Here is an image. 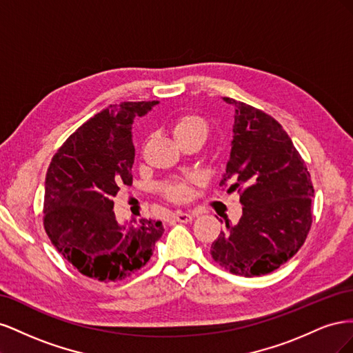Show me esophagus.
Segmentation results:
<instances>
[{
  "label": "esophagus",
  "mask_w": 353,
  "mask_h": 353,
  "mask_svg": "<svg viewBox=\"0 0 353 353\" xmlns=\"http://www.w3.org/2000/svg\"><path fill=\"white\" fill-rule=\"evenodd\" d=\"M193 218H194V213H190V212H176L174 215V219L178 222H190Z\"/></svg>",
  "instance_id": "obj_1"
}]
</instances>
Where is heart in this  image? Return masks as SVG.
Masks as SVG:
<instances>
[{
	"mask_svg": "<svg viewBox=\"0 0 353 353\" xmlns=\"http://www.w3.org/2000/svg\"><path fill=\"white\" fill-rule=\"evenodd\" d=\"M172 132H174L175 140L181 141L191 135L206 137L208 126L197 116H183L174 123ZM163 190H165L166 197L172 201H187L191 197V194H193L191 183L188 179L170 181V183L165 184Z\"/></svg>",
	"mask_w": 353,
	"mask_h": 353,
	"instance_id": "obj_1",
	"label": "heart"
}]
</instances>
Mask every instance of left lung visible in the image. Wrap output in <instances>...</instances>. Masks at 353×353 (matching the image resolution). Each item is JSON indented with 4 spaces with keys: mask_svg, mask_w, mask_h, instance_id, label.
<instances>
[{
    "mask_svg": "<svg viewBox=\"0 0 353 353\" xmlns=\"http://www.w3.org/2000/svg\"><path fill=\"white\" fill-rule=\"evenodd\" d=\"M234 108L230 160L222 184L241 191L243 215L221 231L210 254L231 274L254 276L280 268L302 248L312 223L314 187L290 137L270 114L222 97Z\"/></svg>",
    "mask_w": 353,
    "mask_h": 353,
    "instance_id": "8db88e82",
    "label": "left lung"
}]
</instances>
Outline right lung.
Returning <instances> with one entry per match:
<instances>
[{"label":"right lung","mask_w":353,"mask_h":353,"mask_svg":"<svg viewBox=\"0 0 353 353\" xmlns=\"http://www.w3.org/2000/svg\"><path fill=\"white\" fill-rule=\"evenodd\" d=\"M159 101L109 105L72 134L46 176L44 227L63 258L81 274L117 281L144 266L162 237L160 221L128 225L116 219L113 197L132 184V122Z\"/></svg>","instance_id":"right-lung-1"}]
</instances>
